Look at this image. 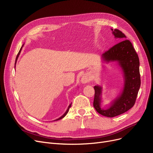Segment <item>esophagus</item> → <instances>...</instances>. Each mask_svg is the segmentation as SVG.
Wrapping results in <instances>:
<instances>
[{"label":"esophagus","instance_id":"esophagus-1","mask_svg":"<svg viewBox=\"0 0 153 153\" xmlns=\"http://www.w3.org/2000/svg\"><path fill=\"white\" fill-rule=\"evenodd\" d=\"M90 80H91V79H90V77L89 76V75L84 74V75L82 76V77L81 78V82H82V84H85V83H87V82H89Z\"/></svg>","mask_w":153,"mask_h":153}]
</instances>
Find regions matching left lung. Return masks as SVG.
I'll return each mask as SVG.
<instances>
[{"label": "left lung", "mask_w": 153, "mask_h": 153, "mask_svg": "<svg viewBox=\"0 0 153 153\" xmlns=\"http://www.w3.org/2000/svg\"><path fill=\"white\" fill-rule=\"evenodd\" d=\"M115 38H120L121 42L102 54V59L107 62L117 61L124 74V87L123 92L115 99L107 109L101 108V94L102 88L94 86L95 95L93 105L98 113L107 117H114L130 110L134 105L140 88V61L138 54L132 43L121 31L111 29Z\"/></svg>", "instance_id": "1"}]
</instances>
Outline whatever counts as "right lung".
Listing matches in <instances>:
<instances>
[{"mask_svg":"<svg viewBox=\"0 0 153 153\" xmlns=\"http://www.w3.org/2000/svg\"><path fill=\"white\" fill-rule=\"evenodd\" d=\"M23 46L21 47V48H20V51H19V53H18V54H17V58H16V59H15V65L16 64V62H17V59H18V58H19V54H20V52H21V50H22V47H23ZM71 104H72V103L70 104V105H69V107H68V109H67V110H66V111L65 112V113L64 114V115H62L61 117H59V118H58V119H56V120H55L56 121V120H60V119H62V118H64V117H65L66 115V114H68V112L69 111V108H70V107H71Z\"/></svg>","mask_w":153,"mask_h":153,"instance_id":"obj_1","label":"right lung"}]
</instances>
